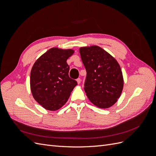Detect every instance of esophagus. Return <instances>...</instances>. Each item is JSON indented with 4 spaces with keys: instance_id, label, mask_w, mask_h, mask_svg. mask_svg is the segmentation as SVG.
Returning <instances> with one entry per match:
<instances>
[{
    "instance_id": "1",
    "label": "esophagus",
    "mask_w": 156,
    "mask_h": 156,
    "mask_svg": "<svg viewBox=\"0 0 156 156\" xmlns=\"http://www.w3.org/2000/svg\"><path fill=\"white\" fill-rule=\"evenodd\" d=\"M77 84H80V83H81V79H80V78H78L77 79Z\"/></svg>"
}]
</instances>
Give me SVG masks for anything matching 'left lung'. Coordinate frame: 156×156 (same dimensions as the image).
Returning a JSON list of instances; mask_svg holds the SVG:
<instances>
[{"label": "left lung", "mask_w": 156, "mask_h": 156, "mask_svg": "<svg viewBox=\"0 0 156 156\" xmlns=\"http://www.w3.org/2000/svg\"><path fill=\"white\" fill-rule=\"evenodd\" d=\"M87 70L84 91L89 100L101 108H107L118 101L124 87L119 64L112 55L97 45L79 49Z\"/></svg>", "instance_id": "left-lung-1"}]
</instances>
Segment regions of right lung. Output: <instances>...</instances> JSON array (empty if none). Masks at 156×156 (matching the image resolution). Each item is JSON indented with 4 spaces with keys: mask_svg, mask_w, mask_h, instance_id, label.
Here are the masks:
<instances>
[{
    "mask_svg": "<svg viewBox=\"0 0 156 156\" xmlns=\"http://www.w3.org/2000/svg\"><path fill=\"white\" fill-rule=\"evenodd\" d=\"M72 49L53 48L37 58L32 68L30 90L34 100L46 110H58L67 102L76 81L69 77L66 61Z\"/></svg>",
    "mask_w": 156,
    "mask_h": 156,
    "instance_id": "add662e5",
    "label": "right lung"
}]
</instances>
